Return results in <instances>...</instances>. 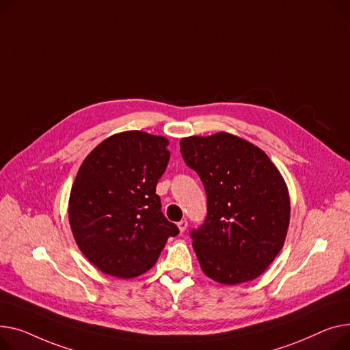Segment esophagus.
<instances>
[{
    "instance_id": "34e87169",
    "label": "esophagus",
    "mask_w": 350,
    "mask_h": 350,
    "mask_svg": "<svg viewBox=\"0 0 350 350\" xmlns=\"http://www.w3.org/2000/svg\"><path fill=\"white\" fill-rule=\"evenodd\" d=\"M187 228H188V221H187V220H180V221L178 223V229H179L180 233H183L185 230H187Z\"/></svg>"
}]
</instances>
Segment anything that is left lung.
Returning <instances> with one entry per match:
<instances>
[{
  "instance_id": "left-lung-1",
  "label": "left lung",
  "mask_w": 350,
  "mask_h": 350,
  "mask_svg": "<svg viewBox=\"0 0 350 350\" xmlns=\"http://www.w3.org/2000/svg\"><path fill=\"white\" fill-rule=\"evenodd\" d=\"M179 144L208 196L206 220L191 233L202 271L224 285L257 278L288 232L290 193L282 175L262 150L230 133Z\"/></svg>"
}]
</instances>
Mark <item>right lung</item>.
<instances>
[{"instance_id": "1", "label": "right lung", "mask_w": 350, "mask_h": 350, "mask_svg": "<svg viewBox=\"0 0 350 350\" xmlns=\"http://www.w3.org/2000/svg\"><path fill=\"white\" fill-rule=\"evenodd\" d=\"M168 138L146 131L117 133L85 158L69 196L77 247L97 269L135 278L152 269L179 229L161 212L157 182L165 172Z\"/></svg>"}]
</instances>
